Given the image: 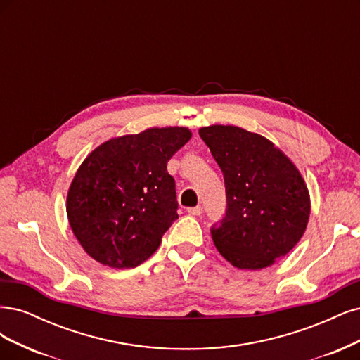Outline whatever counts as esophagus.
<instances>
[{"label": "esophagus", "instance_id": "obj_1", "mask_svg": "<svg viewBox=\"0 0 360 360\" xmlns=\"http://www.w3.org/2000/svg\"><path fill=\"white\" fill-rule=\"evenodd\" d=\"M190 215H193V217H199V215H202V212H203V207L202 206H195V207H190V210L187 211Z\"/></svg>", "mask_w": 360, "mask_h": 360}]
</instances>
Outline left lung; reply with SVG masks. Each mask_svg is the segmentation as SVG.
<instances>
[{
    "mask_svg": "<svg viewBox=\"0 0 360 360\" xmlns=\"http://www.w3.org/2000/svg\"><path fill=\"white\" fill-rule=\"evenodd\" d=\"M224 175L227 211L211 236L238 269L257 271L285 256L305 233L311 202L297 167L269 139L235 125L199 130Z\"/></svg>",
    "mask_w": 360,
    "mask_h": 360,
    "instance_id": "obj_1",
    "label": "left lung"
}]
</instances>
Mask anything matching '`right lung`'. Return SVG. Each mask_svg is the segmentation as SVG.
I'll use <instances>...</instances> for the list:
<instances>
[{"instance_id":"right-lung-1","label":"right lung","mask_w":360,"mask_h":360,"mask_svg":"<svg viewBox=\"0 0 360 360\" xmlns=\"http://www.w3.org/2000/svg\"><path fill=\"white\" fill-rule=\"evenodd\" d=\"M190 139L187 127H154L113 137L84 160L67 193V217L92 259L129 269L157 251L178 218L167 161Z\"/></svg>"}]
</instances>
